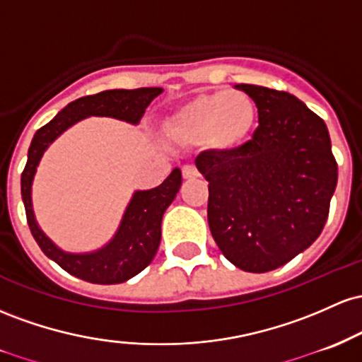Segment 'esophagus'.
<instances>
[{"label":"esophagus","instance_id":"obj_1","mask_svg":"<svg viewBox=\"0 0 362 362\" xmlns=\"http://www.w3.org/2000/svg\"><path fill=\"white\" fill-rule=\"evenodd\" d=\"M182 177L185 180H193V177H198V170L194 165H185L182 168Z\"/></svg>","mask_w":362,"mask_h":362}]
</instances>
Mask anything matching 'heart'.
I'll return each mask as SVG.
<instances>
[{
  "label": "heart",
  "mask_w": 362,
  "mask_h": 362,
  "mask_svg": "<svg viewBox=\"0 0 362 362\" xmlns=\"http://www.w3.org/2000/svg\"><path fill=\"white\" fill-rule=\"evenodd\" d=\"M257 121V105L241 90L200 93L185 104L168 123L177 144H205L215 150H230L250 136Z\"/></svg>",
  "instance_id": "obj_1"
}]
</instances>
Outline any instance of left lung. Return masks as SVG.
I'll return each mask as SVG.
<instances>
[{"label":"left lung","mask_w":362,"mask_h":362,"mask_svg":"<svg viewBox=\"0 0 362 362\" xmlns=\"http://www.w3.org/2000/svg\"><path fill=\"white\" fill-rule=\"evenodd\" d=\"M255 100L258 128L250 141L202 152L209 181V226L238 269L263 274L286 265L322 234L337 186V160L325 121L298 97L239 83Z\"/></svg>","instance_id":"left-lung-1"}]
</instances>
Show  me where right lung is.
<instances>
[{"label":"right lung","mask_w":362,"mask_h":362,"mask_svg":"<svg viewBox=\"0 0 362 362\" xmlns=\"http://www.w3.org/2000/svg\"><path fill=\"white\" fill-rule=\"evenodd\" d=\"M160 92L162 88L153 87L104 90L95 95L80 97L58 112L54 119L39 128L32 138L27 164L22 173V200L25 205L28 229L44 255L75 277L92 284H121L135 277L152 262L160 245L162 215L181 188V170L174 169L157 188L133 194L123 222L107 246L95 253L70 255L58 250L49 238L44 235L32 212L30 188L40 157L54 138L87 116H109L128 123H138L147 105Z\"/></svg>","instance_id":"right-lung-1"}]
</instances>
